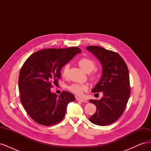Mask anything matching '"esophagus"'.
I'll return each instance as SVG.
<instances>
[{"label": "esophagus", "instance_id": "1", "mask_svg": "<svg viewBox=\"0 0 151 151\" xmlns=\"http://www.w3.org/2000/svg\"><path fill=\"white\" fill-rule=\"evenodd\" d=\"M77 101H81V102H83V103H87V102H88V101H86V99H82V98H77Z\"/></svg>", "mask_w": 151, "mask_h": 151}]
</instances>
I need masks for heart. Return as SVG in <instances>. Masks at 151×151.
I'll use <instances>...</instances> for the list:
<instances>
[{"mask_svg": "<svg viewBox=\"0 0 151 151\" xmlns=\"http://www.w3.org/2000/svg\"><path fill=\"white\" fill-rule=\"evenodd\" d=\"M78 63L82 69L88 73H89L92 70H93L96 66L95 62L93 60L86 57L81 58L78 61ZM68 69H69V66L68 65H65V67H63L62 70V75L63 77H66L67 76ZM90 77L92 80L95 81L98 78V75L96 72H94L93 74ZM68 89L72 93L78 96H81L83 95L84 93L86 92V91L88 90V86L86 84L75 83L68 86Z\"/></svg>", "mask_w": 151, "mask_h": 151, "instance_id": "b5f03b06", "label": "heart"}]
</instances>
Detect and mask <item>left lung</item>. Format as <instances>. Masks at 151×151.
I'll return each instance as SVG.
<instances>
[{"instance_id": "8db88e82", "label": "left lung", "mask_w": 151, "mask_h": 151, "mask_svg": "<svg viewBox=\"0 0 151 151\" xmlns=\"http://www.w3.org/2000/svg\"><path fill=\"white\" fill-rule=\"evenodd\" d=\"M86 49L98 58L103 67L101 78L92 92H103V97L99 100H89L96 105V111L89 120L100 126L111 124L122 116L129 101V69L124 60L116 52L98 46H88Z\"/></svg>"}]
</instances>
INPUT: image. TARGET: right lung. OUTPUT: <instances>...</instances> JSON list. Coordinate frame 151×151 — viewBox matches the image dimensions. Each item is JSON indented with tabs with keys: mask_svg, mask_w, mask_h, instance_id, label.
Segmentation results:
<instances>
[{
	"mask_svg": "<svg viewBox=\"0 0 151 151\" xmlns=\"http://www.w3.org/2000/svg\"><path fill=\"white\" fill-rule=\"evenodd\" d=\"M79 48H46L29 56L22 66L19 76L21 102L29 116L36 123L51 126L64 118L67 106L76 99L74 94L62 91L52 93V84L61 78V68L77 53Z\"/></svg>",
	"mask_w": 151,
	"mask_h": 151,
	"instance_id": "1",
	"label": "right lung"
}]
</instances>
